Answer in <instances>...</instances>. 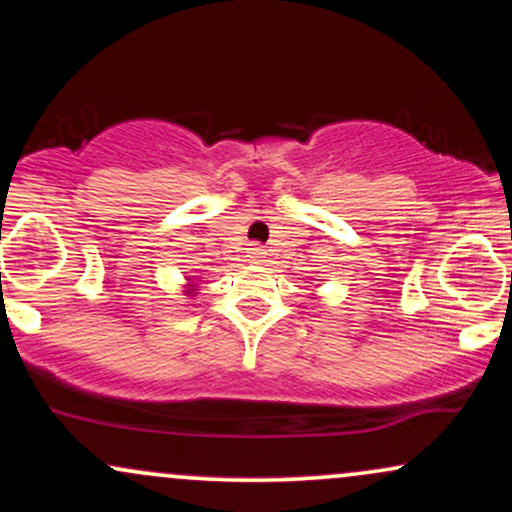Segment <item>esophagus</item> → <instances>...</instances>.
<instances>
[{
	"instance_id": "34e87169",
	"label": "esophagus",
	"mask_w": 512,
	"mask_h": 512,
	"mask_svg": "<svg viewBox=\"0 0 512 512\" xmlns=\"http://www.w3.org/2000/svg\"><path fill=\"white\" fill-rule=\"evenodd\" d=\"M264 255H267V252H264L262 248H252L250 250V260L252 262H264Z\"/></svg>"
}]
</instances>
